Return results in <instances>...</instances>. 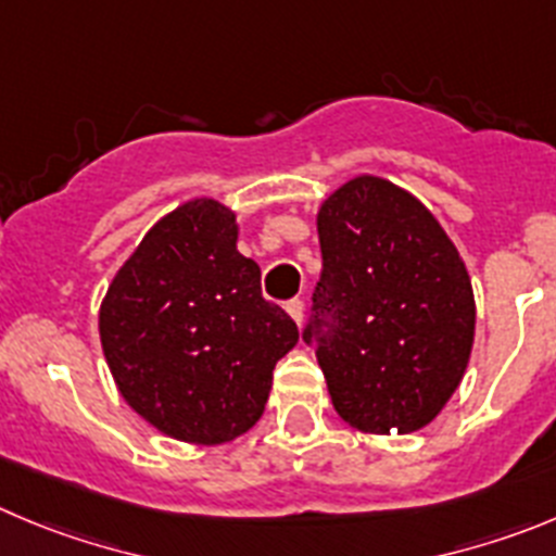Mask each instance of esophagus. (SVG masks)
Instances as JSON below:
<instances>
[{"instance_id":"obj_1","label":"esophagus","mask_w":556,"mask_h":556,"mask_svg":"<svg viewBox=\"0 0 556 556\" xmlns=\"http://www.w3.org/2000/svg\"><path fill=\"white\" fill-rule=\"evenodd\" d=\"M288 313H290V318L295 320V324L302 326L304 324V302H302V299H293V302H288Z\"/></svg>"}]
</instances>
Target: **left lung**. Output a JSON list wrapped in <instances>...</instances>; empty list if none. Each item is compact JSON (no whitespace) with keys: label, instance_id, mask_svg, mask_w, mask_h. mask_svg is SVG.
Segmentation results:
<instances>
[{"label":"left lung","instance_id":"obj_1","mask_svg":"<svg viewBox=\"0 0 556 556\" xmlns=\"http://www.w3.org/2000/svg\"><path fill=\"white\" fill-rule=\"evenodd\" d=\"M315 225L318 365L331 406L367 435L425 428L460 387L475 345L464 257L412 191L378 175L337 186Z\"/></svg>","mask_w":556,"mask_h":556}]
</instances>
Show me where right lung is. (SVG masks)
<instances>
[{
  "label": "right lung",
  "mask_w": 556,
  "mask_h": 556,
  "mask_svg": "<svg viewBox=\"0 0 556 556\" xmlns=\"http://www.w3.org/2000/svg\"><path fill=\"white\" fill-rule=\"evenodd\" d=\"M236 211L194 197L161 216L117 268L98 334L117 392L159 433L216 447L263 417L299 329L236 249Z\"/></svg>",
  "instance_id": "obj_1"
}]
</instances>
